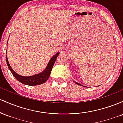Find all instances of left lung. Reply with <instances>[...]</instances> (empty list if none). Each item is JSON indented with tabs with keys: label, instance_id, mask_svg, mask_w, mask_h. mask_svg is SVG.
<instances>
[{
	"label": "left lung",
	"instance_id": "8db88e82",
	"mask_svg": "<svg viewBox=\"0 0 123 123\" xmlns=\"http://www.w3.org/2000/svg\"><path fill=\"white\" fill-rule=\"evenodd\" d=\"M74 83H75L76 84H78V85H79V86H82V87H85V86H84L81 85V84H79V83H76V81H74Z\"/></svg>",
	"mask_w": 123,
	"mask_h": 123
}]
</instances>
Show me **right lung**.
Here are the masks:
<instances>
[{
    "instance_id": "right-lung-1",
    "label": "right lung",
    "mask_w": 123,
    "mask_h": 123,
    "mask_svg": "<svg viewBox=\"0 0 123 123\" xmlns=\"http://www.w3.org/2000/svg\"><path fill=\"white\" fill-rule=\"evenodd\" d=\"M8 43V42H7ZM7 54V52H6ZM60 54V52H58L56 53L53 56L50 60L49 61L46 69L42 72L37 73V74H35V75L31 76H21L17 73L11 67L10 65L9 62L7 59V55H6V59L7 64L8 68L10 72H12V75L14 76V77L18 81L21 82L22 84H25L28 86H37L40 84H43L44 83L46 82L49 78L50 75V73L51 72V70L53 69V67L54 65L55 62L57 58Z\"/></svg>"
}]
</instances>
